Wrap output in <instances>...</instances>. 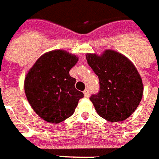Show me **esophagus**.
Here are the masks:
<instances>
[{
  "label": "esophagus",
  "mask_w": 159,
  "mask_h": 159,
  "mask_svg": "<svg viewBox=\"0 0 159 159\" xmlns=\"http://www.w3.org/2000/svg\"><path fill=\"white\" fill-rule=\"evenodd\" d=\"M84 97L88 98L89 96V91L88 89H85L84 91Z\"/></svg>",
  "instance_id": "esophagus-1"
}]
</instances>
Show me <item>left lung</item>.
I'll return each instance as SVG.
<instances>
[{
  "label": "left lung",
  "instance_id": "left-lung-1",
  "mask_svg": "<svg viewBox=\"0 0 159 159\" xmlns=\"http://www.w3.org/2000/svg\"><path fill=\"white\" fill-rule=\"evenodd\" d=\"M86 59L100 80V91L89 98L96 112L111 122L126 120L136 111L143 95V81L134 64L111 49L100 56L87 53Z\"/></svg>",
  "mask_w": 159,
  "mask_h": 159
}]
</instances>
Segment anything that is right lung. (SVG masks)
Returning a JSON list of instances; mask_svg holds the SVG:
<instances>
[{
	"label": "right lung",
	"mask_w": 159,
	"mask_h": 159,
	"mask_svg": "<svg viewBox=\"0 0 159 159\" xmlns=\"http://www.w3.org/2000/svg\"><path fill=\"white\" fill-rule=\"evenodd\" d=\"M78 57L64 50H52L36 61L26 75L24 89L33 111L50 123H59L75 112L84 94L75 89L70 70Z\"/></svg>",
	"instance_id": "1"
}]
</instances>
